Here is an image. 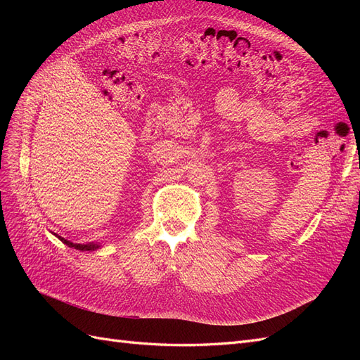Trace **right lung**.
<instances>
[{
    "instance_id": "1",
    "label": "right lung",
    "mask_w": 360,
    "mask_h": 360,
    "mask_svg": "<svg viewBox=\"0 0 360 360\" xmlns=\"http://www.w3.org/2000/svg\"><path fill=\"white\" fill-rule=\"evenodd\" d=\"M53 236L56 237H58L60 240L64 243V245H68L69 248H75V249H78V250H94V249H99L101 248V245L99 243H86V245H79V243H72V242H69L68 238H64V237H61V236H58L57 233H52Z\"/></svg>"
}]
</instances>
